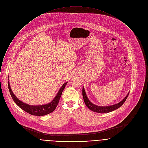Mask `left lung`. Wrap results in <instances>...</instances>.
Segmentation results:
<instances>
[{
    "mask_svg": "<svg viewBox=\"0 0 148 148\" xmlns=\"http://www.w3.org/2000/svg\"><path fill=\"white\" fill-rule=\"evenodd\" d=\"M129 94V93L121 101H120L119 103H118L116 104L110 106H106V107L98 106H96V105L92 104L89 100V99H88L87 95H86V93L85 92L84 88H83V99H84V101L85 102L86 105L91 111L96 112H98V113H107V112H111L112 111H114L116 109H118L125 103V101H126Z\"/></svg>",
    "mask_w": 148,
    "mask_h": 148,
    "instance_id": "1",
    "label": "left lung"
}]
</instances>
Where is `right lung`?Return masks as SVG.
Returning <instances> with one entry per match:
<instances>
[{
    "label": "right lung",
    "mask_w": 148,
    "mask_h": 148,
    "mask_svg": "<svg viewBox=\"0 0 148 148\" xmlns=\"http://www.w3.org/2000/svg\"><path fill=\"white\" fill-rule=\"evenodd\" d=\"M67 83L68 82L65 83L62 86V87L60 89L58 92L57 93L56 97L51 102H50L49 103L47 104L39 105V106L29 105V104H26V103H23V101L19 100L15 96V95L12 92V91L11 89L10 86L9 81H8V90H9L10 95L13 99V100L21 109H22L23 110H24L25 111L28 112L29 114H30L31 115L41 116H44V115L50 114V113L52 112L55 110V108H56V107L59 102L62 92L63 90H64Z\"/></svg>",
    "instance_id": "1"
}]
</instances>
